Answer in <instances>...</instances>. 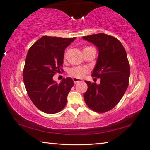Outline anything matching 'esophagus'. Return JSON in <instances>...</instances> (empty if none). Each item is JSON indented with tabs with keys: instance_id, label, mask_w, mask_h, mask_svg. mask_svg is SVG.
Masks as SVG:
<instances>
[{
	"instance_id": "esophagus-1",
	"label": "esophagus",
	"mask_w": 150,
	"mask_h": 150,
	"mask_svg": "<svg viewBox=\"0 0 150 150\" xmlns=\"http://www.w3.org/2000/svg\"><path fill=\"white\" fill-rule=\"evenodd\" d=\"M73 82H74V83H77L79 82H80V81H81V80L79 79H77V78H75V77L73 79Z\"/></svg>"
}]
</instances>
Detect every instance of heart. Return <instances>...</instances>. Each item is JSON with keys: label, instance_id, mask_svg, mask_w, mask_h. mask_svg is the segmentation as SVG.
I'll return each mask as SVG.
<instances>
[{"label": "heart", "instance_id": "1", "mask_svg": "<svg viewBox=\"0 0 150 150\" xmlns=\"http://www.w3.org/2000/svg\"><path fill=\"white\" fill-rule=\"evenodd\" d=\"M95 49L92 46H87L84 47L83 49V53L84 54L85 53H87L88 52H89L90 50ZM67 52H65L64 55H63V59L65 60L67 59ZM87 69L85 67H73L71 69H70L69 70V74L70 75H72L73 77H75L76 78H82L83 76H84L86 73L87 72Z\"/></svg>", "mask_w": 150, "mask_h": 150}]
</instances>
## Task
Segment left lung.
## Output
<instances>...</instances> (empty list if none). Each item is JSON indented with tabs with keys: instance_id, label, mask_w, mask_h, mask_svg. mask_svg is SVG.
<instances>
[{
	"instance_id": "1",
	"label": "left lung",
	"mask_w": 150,
	"mask_h": 150,
	"mask_svg": "<svg viewBox=\"0 0 150 150\" xmlns=\"http://www.w3.org/2000/svg\"><path fill=\"white\" fill-rule=\"evenodd\" d=\"M98 50L92 76L100 78V84L85 81L87 105L96 112L110 110L119 103L128 88L130 68L126 50L116 38L103 33L83 36Z\"/></svg>"
}]
</instances>
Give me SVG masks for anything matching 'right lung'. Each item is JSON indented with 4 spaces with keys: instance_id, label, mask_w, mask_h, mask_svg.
Returning a JSON list of instances; mask_svg holds the SVG:
<instances>
[{
    "instance_id": "obj_1",
    "label": "right lung",
    "mask_w": 150,
    "mask_h": 150,
    "mask_svg": "<svg viewBox=\"0 0 150 150\" xmlns=\"http://www.w3.org/2000/svg\"><path fill=\"white\" fill-rule=\"evenodd\" d=\"M75 38L44 36L28 52L23 70L24 83L34 105L47 114L57 113L67 103V95L73 86L71 78H63L57 84L53 77L63 63L64 51Z\"/></svg>"
}]
</instances>
